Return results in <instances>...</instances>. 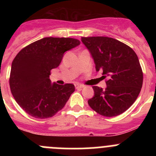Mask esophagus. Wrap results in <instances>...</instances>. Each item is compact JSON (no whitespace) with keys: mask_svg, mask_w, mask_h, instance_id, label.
Returning <instances> with one entry per match:
<instances>
[{"mask_svg":"<svg viewBox=\"0 0 156 156\" xmlns=\"http://www.w3.org/2000/svg\"><path fill=\"white\" fill-rule=\"evenodd\" d=\"M75 88H76V89H81V88L84 87V86L83 85V84H75Z\"/></svg>","mask_w":156,"mask_h":156,"instance_id":"1","label":"esophagus"}]
</instances>
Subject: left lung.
Segmentation results:
<instances>
[{
	"instance_id": "obj_1",
	"label": "left lung",
	"mask_w": 156,
	"mask_h": 156,
	"mask_svg": "<svg viewBox=\"0 0 156 156\" xmlns=\"http://www.w3.org/2000/svg\"><path fill=\"white\" fill-rule=\"evenodd\" d=\"M95 63L96 71L107 78L105 90L94 86L87 101L100 115L113 117L133 105L143 85V72L136 53L122 42L108 37H81Z\"/></svg>"
}]
</instances>
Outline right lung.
Listing matches in <instances>:
<instances>
[{"label": "right lung", "mask_w": 156, "mask_h": 156, "mask_svg": "<svg viewBox=\"0 0 156 156\" xmlns=\"http://www.w3.org/2000/svg\"><path fill=\"white\" fill-rule=\"evenodd\" d=\"M79 44V41L71 37H44L19 52L11 66L10 87L26 113L48 119L64 107L75 86L52 84L50 71L59 66L65 52Z\"/></svg>", "instance_id": "obj_1"}]
</instances>
